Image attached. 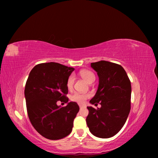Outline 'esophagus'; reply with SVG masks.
<instances>
[{"instance_id":"34e87169","label":"esophagus","mask_w":158,"mask_h":158,"mask_svg":"<svg viewBox=\"0 0 158 158\" xmlns=\"http://www.w3.org/2000/svg\"><path fill=\"white\" fill-rule=\"evenodd\" d=\"M79 108H80V109H83V108H85V106H83V105H79Z\"/></svg>"}]
</instances>
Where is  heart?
<instances>
[{
    "label": "heart",
    "instance_id": "obj_1",
    "mask_svg": "<svg viewBox=\"0 0 158 158\" xmlns=\"http://www.w3.org/2000/svg\"><path fill=\"white\" fill-rule=\"evenodd\" d=\"M81 76L84 79L85 81L88 83H92L95 80V75L94 73L89 71V70H82L80 73ZM74 81H75V76L73 75H70L67 79L66 86L68 89H71L74 84ZM89 97V95L88 94H81L79 92H75L70 96V100L72 101L76 102L79 104H83L85 102V100Z\"/></svg>",
    "mask_w": 158,
    "mask_h": 158
}]
</instances>
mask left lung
<instances>
[{
    "mask_svg": "<svg viewBox=\"0 0 158 158\" xmlns=\"http://www.w3.org/2000/svg\"><path fill=\"white\" fill-rule=\"evenodd\" d=\"M97 73L99 84L89 102L100 103L95 109L88 106L86 123L93 135L107 139L115 135L125 124L130 111L131 83L123 67L105 60L91 63Z\"/></svg>",
    "mask_w": 158,
    "mask_h": 158,
    "instance_id": "1",
    "label": "left lung"
}]
</instances>
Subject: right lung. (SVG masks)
I'll use <instances>...</instances> for the list:
<instances>
[{
    "instance_id": "add662e5",
    "label": "right lung",
    "mask_w": 158,
    "mask_h": 158,
    "mask_svg": "<svg viewBox=\"0 0 158 158\" xmlns=\"http://www.w3.org/2000/svg\"><path fill=\"white\" fill-rule=\"evenodd\" d=\"M75 70L56 62L36 65L29 74L24 96L28 115L35 129L45 138L58 140L70 135L79 110L75 102H69L67 79ZM67 103L58 106L56 102Z\"/></svg>"
}]
</instances>
